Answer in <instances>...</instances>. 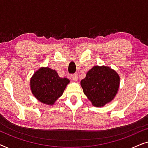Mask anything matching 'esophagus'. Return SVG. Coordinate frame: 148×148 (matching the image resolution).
<instances>
[{"instance_id": "1", "label": "esophagus", "mask_w": 148, "mask_h": 148, "mask_svg": "<svg viewBox=\"0 0 148 148\" xmlns=\"http://www.w3.org/2000/svg\"><path fill=\"white\" fill-rule=\"evenodd\" d=\"M71 77L72 80L75 81V82L76 81H77V79H78V75H77V74H76V73L71 75Z\"/></svg>"}]
</instances>
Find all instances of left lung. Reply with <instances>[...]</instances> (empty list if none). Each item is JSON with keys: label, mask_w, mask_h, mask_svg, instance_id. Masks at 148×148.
Returning <instances> with one entry per match:
<instances>
[{"label": "left lung", "mask_w": 148, "mask_h": 148, "mask_svg": "<svg viewBox=\"0 0 148 148\" xmlns=\"http://www.w3.org/2000/svg\"><path fill=\"white\" fill-rule=\"evenodd\" d=\"M120 78L115 71L108 66H94L81 81L84 93L95 106L110 102L119 90Z\"/></svg>", "instance_id": "left-lung-1"}]
</instances>
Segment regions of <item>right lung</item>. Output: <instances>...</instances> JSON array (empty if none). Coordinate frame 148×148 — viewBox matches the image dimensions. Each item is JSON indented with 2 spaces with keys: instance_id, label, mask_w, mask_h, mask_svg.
<instances>
[{
  "instance_id": "right-lung-1",
  "label": "right lung",
  "mask_w": 148,
  "mask_h": 148,
  "mask_svg": "<svg viewBox=\"0 0 148 148\" xmlns=\"http://www.w3.org/2000/svg\"><path fill=\"white\" fill-rule=\"evenodd\" d=\"M69 82L65 77H60L55 70L46 67L34 73L30 80V86L32 94L40 102L52 105L62 96Z\"/></svg>"
}]
</instances>
